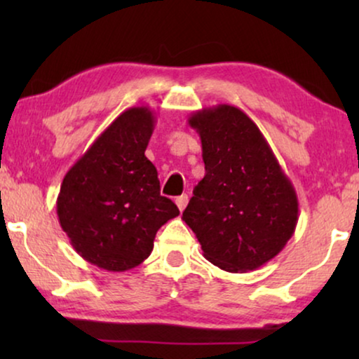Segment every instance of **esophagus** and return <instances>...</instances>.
<instances>
[{
	"label": "esophagus",
	"mask_w": 359,
	"mask_h": 359,
	"mask_svg": "<svg viewBox=\"0 0 359 359\" xmlns=\"http://www.w3.org/2000/svg\"><path fill=\"white\" fill-rule=\"evenodd\" d=\"M176 205H178L180 210H184L186 205H188V196L186 194H181L176 198Z\"/></svg>",
	"instance_id": "1"
}]
</instances>
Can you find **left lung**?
<instances>
[{"instance_id":"1","label":"left lung","mask_w":359,"mask_h":359,"mask_svg":"<svg viewBox=\"0 0 359 359\" xmlns=\"http://www.w3.org/2000/svg\"><path fill=\"white\" fill-rule=\"evenodd\" d=\"M188 124L201 137L205 175L181 219L215 266L229 273L258 269L296 230V189L242 109L205 107L193 112Z\"/></svg>"}]
</instances>
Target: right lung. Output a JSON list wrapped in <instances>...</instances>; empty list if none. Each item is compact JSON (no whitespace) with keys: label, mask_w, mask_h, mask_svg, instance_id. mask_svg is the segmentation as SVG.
I'll return each mask as SVG.
<instances>
[{"label":"right lung","mask_w":359,"mask_h":359,"mask_svg":"<svg viewBox=\"0 0 359 359\" xmlns=\"http://www.w3.org/2000/svg\"><path fill=\"white\" fill-rule=\"evenodd\" d=\"M155 122L147 106L124 111L62 181L60 227L83 259L106 271L139 266L158 229L180 215L173 201L160 196L158 173L145 156Z\"/></svg>","instance_id":"add662e5"}]
</instances>
